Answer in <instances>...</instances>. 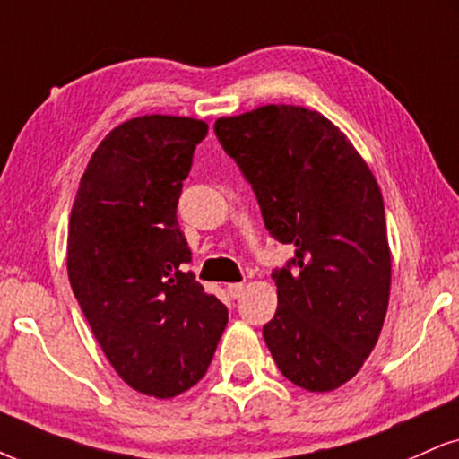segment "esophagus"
I'll return each mask as SVG.
<instances>
[{"mask_svg":"<svg viewBox=\"0 0 459 459\" xmlns=\"http://www.w3.org/2000/svg\"><path fill=\"white\" fill-rule=\"evenodd\" d=\"M228 293L234 299H238L242 298V293H245V285H242V282H231V285H228Z\"/></svg>","mask_w":459,"mask_h":459,"instance_id":"obj_1","label":"esophagus"}]
</instances>
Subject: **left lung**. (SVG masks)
<instances>
[{"label":"left lung","instance_id":"1","mask_svg":"<svg viewBox=\"0 0 459 459\" xmlns=\"http://www.w3.org/2000/svg\"><path fill=\"white\" fill-rule=\"evenodd\" d=\"M255 191L265 230L296 255L273 279L264 341L293 385L332 392L359 372L392 285L385 206L370 168L316 110L270 104L214 123Z\"/></svg>","mask_w":459,"mask_h":459}]
</instances>
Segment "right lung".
Wrapping results in <instances>:
<instances>
[{
    "label": "right lung",
    "instance_id": "1",
    "mask_svg": "<svg viewBox=\"0 0 459 459\" xmlns=\"http://www.w3.org/2000/svg\"><path fill=\"white\" fill-rule=\"evenodd\" d=\"M208 126L129 118L84 169L67 231V276L93 336L135 392L174 398L206 375L228 325L225 304L186 273L177 206Z\"/></svg>",
    "mask_w": 459,
    "mask_h": 459
}]
</instances>
